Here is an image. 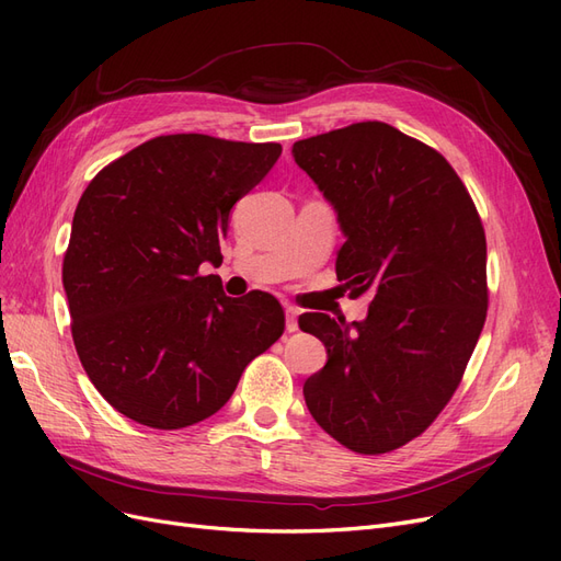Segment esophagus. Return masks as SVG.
<instances>
[{
	"label": "esophagus",
	"mask_w": 561,
	"mask_h": 561,
	"mask_svg": "<svg viewBox=\"0 0 561 561\" xmlns=\"http://www.w3.org/2000/svg\"><path fill=\"white\" fill-rule=\"evenodd\" d=\"M297 318H299V311H297V309H293V307L285 309V330H287V332H297V330H299Z\"/></svg>",
	"instance_id": "34e87169"
}]
</instances>
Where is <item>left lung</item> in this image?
Masks as SVG:
<instances>
[{
	"mask_svg": "<svg viewBox=\"0 0 561 561\" xmlns=\"http://www.w3.org/2000/svg\"><path fill=\"white\" fill-rule=\"evenodd\" d=\"M336 213V278L371 293L365 320L299 316L328 348L304 383L318 426L358 454H386L445 410L486 318V239L443 154L381 122L293 145Z\"/></svg>",
	"mask_w": 561,
	"mask_h": 561,
	"instance_id": "8db88e82",
	"label": "left lung"
}]
</instances>
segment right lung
<instances>
[{
  "label": "right lung",
  "instance_id": "right-lung-1",
  "mask_svg": "<svg viewBox=\"0 0 561 561\" xmlns=\"http://www.w3.org/2000/svg\"><path fill=\"white\" fill-rule=\"evenodd\" d=\"M278 142L161 135L100 171L81 194L62 262L72 339L116 412L178 431L222 410L250 360L285 330L276 297L231 299L219 276L236 201Z\"/></svg>",
  "mask_w": 561,
  "mask_h": 561
}]
</instances>
